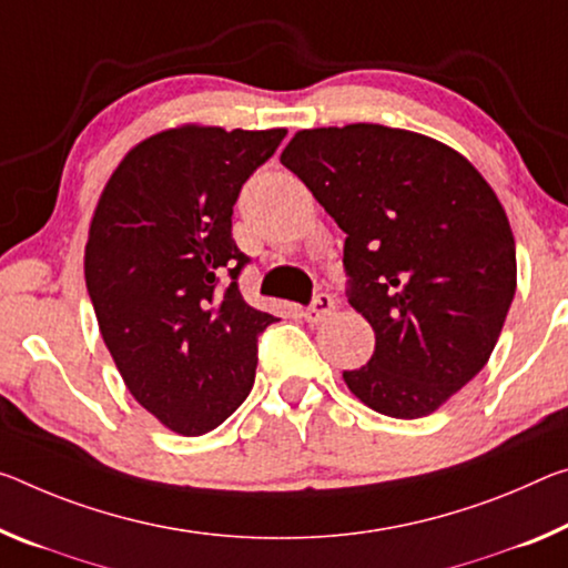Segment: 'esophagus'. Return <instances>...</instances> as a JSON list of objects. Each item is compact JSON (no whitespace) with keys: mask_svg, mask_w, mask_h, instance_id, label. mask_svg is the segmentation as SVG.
Here are the masks:
<instances>
[{"mask_svg":"<svg viewBox=\"0 0 568 568\" xmlns=\"http://www.w3.org/2000/svg\"><path fill=\"white\" fill-rule=\"evenodd\" d=\"M333 308H336V303H333L331 295L328 293H318L316 298H313V303L308 305V308L303 311V318L308 321V323H313V326H318V323H323V321L331 316Z\"/></svg>","mask_w":568,"mask_h":568,"instance_id":"esophagus-1","label":"esophagus"}]
</instances>
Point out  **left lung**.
Listing matches in <instances>:
<instances>
[{"label": "left lung", "mask_w": 568, "mask_h": 568, "mask_svg": "<svg viewBox=\"0 0 568 568\" xmlns=\"http://www.w3.org/2000/svg\"><path fill=\"white\" fill-rule=\"evenodd\" d=\"M346 232L348 301L372 323L344 382L394 419L437 412L488 364L516 295V240L460 151L407 129H305L281 154Z\"/></svg>", "instance_id": "8db88e82"}]
</instances>
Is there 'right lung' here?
I'll return each instance as SVG.
<instances>
[{"mask_svg": "<svg viewBox=\"0 0 568 568\" xmlns=\"http://www.w3.org/2000/svg\"><path fill=\"white\" fill-rule=\"evenodd\" d=\"M285 133L159 131L121 159L93 210L83 270L98 328L133 399L176 435L220 427L255 382L275 316L237 287L247 257L232 206Z\"/></svg>", "mask_w": 568, "mask_h": 568, "instance_id": "right-lung-1", "label": "right lung"}]
</instances>
